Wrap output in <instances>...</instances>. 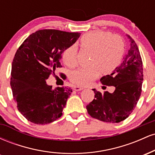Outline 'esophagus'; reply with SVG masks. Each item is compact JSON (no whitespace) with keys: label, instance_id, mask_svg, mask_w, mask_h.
<instances>
[{"label":"esophagus","instance_id":"esophagus-1","mask_svg":"<svg viewBox=\"0 0 155 155\" xmlns=\"http://www.w3.org/2000/svg\"><path fill=\"white\" fill-rule=\"evenodd\" d=\"M84 87H79V86H74V90H76V91H80V90H82Z\"/></svg>","mask_w":155,"mask_h":155}]
</instances>
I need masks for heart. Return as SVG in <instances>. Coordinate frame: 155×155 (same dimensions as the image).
I'll list each match as a JSON object with an SVG mask.
<instances>
[{
  "instance_id": "b5f03b06",
  "label": "heart",
  "mask_w": 155,
  "mask_h": 155,
  "mask_svg": "<svg viewBox=\"0 0 155 155\" xmlns=\"http://www.w3.org/2000/svg\"><path fill=\"white\" fill-rule=\"evenodd\" d=\"M83 48L92 51L89 67L81 68L71 75L73 83L79 86H87L99 76L101 71L109 74L120 65L124 51V44L118 35H111L104 31H95L83 35L80 39ZM64 63L68 67L77 65L76 47L71 46L63 54Z\"/></svg>"
}]
</instances>
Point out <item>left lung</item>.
Segmentation results:
<instances>
[{
	"label": "left lung",
	"instance_id": "8db88e82",
	"mask_svg": "<svg viewBox=\"0 0 155 155\" xmlns=\"http://www.w3.org/2000/svg\"><path fill=\"white\" fill-rule=\"evenodd\" d=\"M127 36L130 48L122 63L112 74L101 79L102 84L114 87V91L101 93L92 89L95 98L86 106L90 116L103 122L118 123L127 118L141 94L143 80L141 57L135 41L130 35Z\"/></svg>",
	"mask_w": 155,
	"mask_h": 155
}]
</instances>
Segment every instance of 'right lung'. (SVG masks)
I'll use <instances>...</instances> for the list:
<instances>
[{
    "mask_svg": "<svg viewBox=\"0 0 155 155\" xmlns=\"http://www.w3.org/2000/svg\"><path fill=\"white\" fill-rule=\"evenodd\" d=\"M80 35L58 30H40L30 35L17 50L10 84L19 111L30 122L49 124L63 114L72 90L63 87L54 90L46 80L62 67V54Z\"/></svg>",
    "mask_w": 155,
    "mask_h": 155,
    "instance_id": "obj_1",
    "label": "right lung"
}]
</instances>
